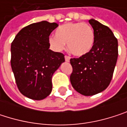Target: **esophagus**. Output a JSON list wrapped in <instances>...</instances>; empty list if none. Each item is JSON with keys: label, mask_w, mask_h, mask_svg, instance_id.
I'll list each match as a JSON object with an SVG mask.
<instances>
[{"label": "esophagus", "mask_w": 127, "mask_h": 127, "mask_svg": "<svg viewBox=\"0 0 127 127\" xmlns=\"http://www.w3.org/2000/svg\"><path fill=\"white\" fill-rule=\"evenodd\" d=\"M64 60H65L66 62H69L70 60V57L69 56H64Z\"/></svg>", "instance_id": "esophagus-1"}]
</instances>
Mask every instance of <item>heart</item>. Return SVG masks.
<instances>
[{
	"instance_id": "1",
	"label": "heart",
	"mask_w": 127,
	"mask_h": 127,
	"mask_svg": "<svg viewBox=\"0 0 127 127\" xmlns=\"http://www.w3.org/2000/svg\"><path fill=\"white\" fill-rule=\"evenodd\" d=\"M51 35L48 43L56 51H61L65 47L76 57H82L91 51L95 42V34L90 26L84 23H69L60 26Z\"/></svg>"
}]
</instances>
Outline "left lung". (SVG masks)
<instances>
[{
  "label": "left lung",
  "mask_w": 127,
  "mask_h": 127,
  "mask_svg": "<svg viewBox=\"0 0 127 127\" xmlns=\"http://www.w3.org/2000/svg\"><path fill=\"white\" fill-rule=\"evenodd\" d=\"M95 34L93 49L88 54L70 59L73 72L70 76L73 88L89 96L102 92L112 79L118 59V39L110 29L90 19Z\"/></svg>",
  "instance_id": "8db88e82"
}]
</instances>
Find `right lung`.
<instances>
[{
  "instance_id": "add662e5",
  "label": "right lung",
  "mask_w": 127,
  "mask_h": 127,
  "mask_svg": "<svg viewBox=\"0 0 127 127\" xmlns=\"http://www.w3.org/2000/svg\"><path fill=\"white\" fill-rule=\"evenodd\" d=\"M41 21L22 29L11 45V66L20 92L25 96L42 100L52 90L54 73L64 62V55L49 49L48 37L58 26Z\"/></svg>"
}]
</instances>
